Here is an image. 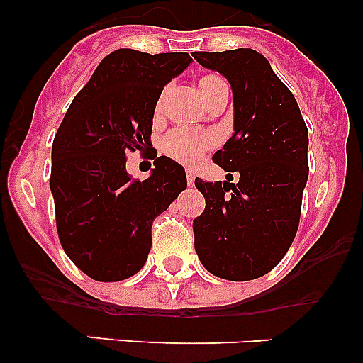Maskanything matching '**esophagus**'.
Listing matches in <instances>:
<instances>
[{
    "label": "esophagus",
    "mask_w": 363,
    "mask_h": 363,
    "mask_svg": "<svg viewBox=\"0 0 363 363\" xmlns=\"http://www.w3.org/2000/svg\"><path fill=\"white\" fill-rule=\"evenodd\" d=\"M194 172L192 171H187V184H189V187H194Z\"/></svg>",
    "instance_id": "34e87169"
}]
</instances>
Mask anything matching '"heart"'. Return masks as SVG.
<instances>
[{"mask_svg": "<svg viewBox=\"0 0 363 363\" xmlns=\"http://www.w3.org/2000/svg\"><path fill=\"white\" fill-rule=\"evenodd\" d=\"M218 79L216 76H205L200 83ZM214 145V136L209 133H200V130L191 129H176L171 130L163 138L162 149L169 158L184 165H194L201 160L207 150Z\"/></svg>", "mask_w": 363, "mask_h": 363, "instance_id": "b5f03b06", "label": "heart"}]
</instances>
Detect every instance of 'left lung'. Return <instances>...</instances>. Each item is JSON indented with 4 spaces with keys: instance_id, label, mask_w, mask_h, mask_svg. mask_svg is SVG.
Returning a JSON list of instances; mask_svg holds the SVG:
<instances>
[{
    "instance_id": "1",
    "label": "left lung",
    "mask_w": 363,
    "mask_h": 363,
    "mask_svg": "<svg viewBox=\"0 0 363 363\" xmlns=\"http://www.w3.org/2000/svg\"><path fill=\"white\" fill-rule=\"evenodd\" d=\"M233 89V136L214 163L227 182L194 185L205 211L194 220V247L214 277L247 281L280 264L298 230L301 194L309 178V133L293 92L252 49L194 52ZM240 176L230 184L232 174Z\"/></svg>"
}]
</instances>
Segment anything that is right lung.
<instances>
[{"label": "right lung", "mask_w": 363, "mask_h": 363, "mask_svg": "<svg viewBox=\"0 0 363 363\" xmlns=\"http://www.w3.org/2000/svg\"><path fill=\"white\" fill-rule=\"evenodd\" d=\"M192 63L187 52L118 49L72 99L52 143L50 192L63 251L98 281L130 278L145 265L150 227L187 189L185 169L158 156L143 182L124 154L152 148L154 108L163 86Z\"/></svg>", "instance_id": "1"}]
</instances>
